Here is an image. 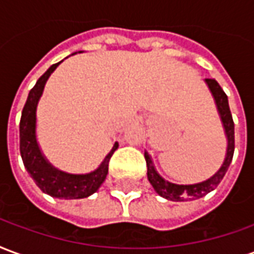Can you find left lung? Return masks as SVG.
I'll use <instances>...</instances> for the list:
<instances>
[{"label": "left lung", "instance_id": "obj_1", "mask_svg": "<svg viewBox=\"0 0 254 254\" xmlns=\"http://www.w3.org/2000/svg\"><path fill=\"white\" fill-rule=\"evenodd\" d=\"M205 83L212 92L216 106H218V111L223 122L224 132L227 136V154H226V159H224L223 165L219 169L218 173H215L209 180L200 184H194V185H176V184H170V182L165 181L162 177L156 173L152 165V160L149 158V155L145 152V162H147V176H148V181L151 185L154 187L155 191L159 196L165 197L167 200L171 201H189V200H196L200 197L205 196L209 191H212L215 188L218 187L220 181L223 180L224 174L229 170V166L233 160V155H234V121H233V116L230 111L229 99L227 95L224 94L222 87L215 78H205Z\"/></svg>", "mask_w": 254, "mask_h": 254}]
</instances>
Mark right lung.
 Returning <instances> with one entry per match:
<instances>
[{
    "label": "right lung",
    "instance_id": "add662e5",
    "mask_svg": "<svg viewBox=\"0 0 254 254\" xmlns=\"http://www.w3.org/2000/svg\"><path fill=\"white\" fill-rule=\"evenodd\" d=\"M58 65L60 63L49 67L28 94L20 118V154L25 169L31 174L32 180L36 182V185L41 188V190L60 198H84L98 190L106 180V176L109 173V162L114 151L118 148V143L114 144V147L102 162V165L89 174H66L64 171L54 169L43 158L35 136L36 106L47 78Z\"/></svg>",
    "mask_w": 254,
    "mask_h": 254
}]
</instances>
